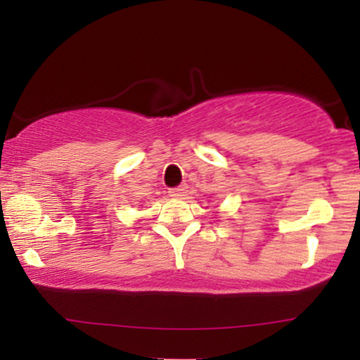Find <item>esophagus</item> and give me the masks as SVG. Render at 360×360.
Instances as JSON below:
<instances>
[{
  "label": "esophagus",
  "instance_id": "34e87169",
  "mask_svg": "<svg viewBox=\"0 0 360 360\" xmlns=\"http://www.w3.org/2000/svg\"><path fill=\"white\" fill-rule=\"evenodd\" d=\"M186 191H188V186H176V188H171L169 189V194H171L172 198H183L186 196Z\"/></svg>",
  "mask_w": 360,
  "mask_h": 360
}]
</instances>
